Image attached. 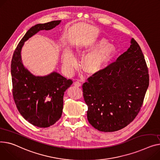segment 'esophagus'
<instances>
[{
  "mask_svg": "<svg viewBox=\"0 0 160 160\" xmlns=\"http://www.w3.org/2000/svg\"><path fill=\"white\" fill-rule=\"evenodd\" d=\"M74 86H77V87H80L82 83H80V81L77 80V81H75V82H74Z\"/></svg>",
  "mask_w": 160,
  "mask_h": 160,
  "instance_id": "34e87169",
  "label": "esophagus"
}]
</instances>
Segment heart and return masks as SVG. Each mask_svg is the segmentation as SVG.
<instances>
[{"instance_id":"b5f03b06","label":"heart","mask_w":160,"mask_h":160,"mask_svg":"<svg viewBox=\"0 0 160 160\" xmlns=\"http://www.w3.org/2000/svg\"><path fill=\"white\" fill-rule=\"evenodd\" d=\"M106 44L107 41L105 39H100L89 46H80L77 48L78 52L86 50L94 51L85 57L82 61V67L85 72L90 74L97 73L102 70L113 58L116 52V48L112 44L106 45ZM99 48L101 49L97 51ZM62 63L64 71L68 73H71L77 64V60L71 51L67 50L63 52Z\"/></svg>"}]
</instances>
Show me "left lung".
Wrapping results in <instances>:
<instances>
[{"label": "left lung", "mask_w": 160, "mask_h": 160, "mask_svg": "<svg viewBox=\"0 0 160 160\" xmlns=\"http://www.w3.org/2000/svg\"><path fill=\"white\" fill-rule=\"evenodd\" d=\"M131 43L115 62L82 85L88 120L100 131L124 128L134 120L143 105L149 84L148 70L139 44L134 38Z\"/></svg>", "instance_id": "obj_1"}]
</instances>
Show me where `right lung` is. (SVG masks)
<instances>
[{"mask_svg":"<svg viewBox=\"0 0 160 160\" xmlns=\"http://www.w3.org/2000/svg\"><path fill=\"white\" fill-rule=\"evenodd\" d=\"M61 20H53L31 27L17 45L11 63L12 94L16 107L31 124L46 128L55 124L63 109V97L72 80L52 72L46 77H35L26 69L20 52L24 42L40 30H49Z\"/></svg>","mask_w":160,"mask_h":160,"instance_id":"1","label":"right lung"}]
</instances>
